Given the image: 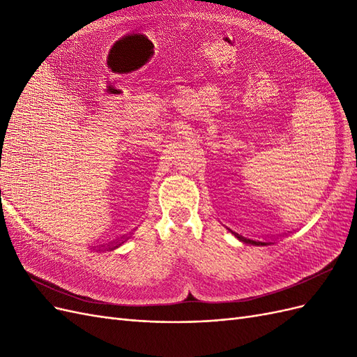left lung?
Masks as SVG:
<instances>
[{
	"label": "left lung",
	"instance_id": "obj_1",
	"mask_svg": "<svg viewBox=\"0 0 357 357\" xmlns=\"http://www.w3.org/2000/svg\"><path fill=\"white\" fill-rule=\"evenodd\" d=\"M228 231L235 236V238H238L241 243H244V244H252V245H269V244H273V241H268V240H265V241H261V240H252V238H247V236H243L241 234H236V232H234V231H231L229 228H228ZM274 240V238H273Z\"/></svg>",
	"mask_w": 357,
	"mask_h": 357
}]
</instances>
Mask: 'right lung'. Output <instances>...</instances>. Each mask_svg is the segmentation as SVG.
Instances as JSON below:
<instances>
[{
  "instance_id": "add662e5",
  "label": "right lung",
  "mask_w": 357,
  "mask_h": 357,
  "mask_svg": "<svg viewBox=\"0 0 357 357\" xmlns=\"http://www.w3.org/2000/svg\"><path fill=\"white\" fill-rule=\"evenodd\" d=\"M129 238V236H122V238L121 240H117V241H114V243H109V244H107V245H101L103 247L102 249L98 248V250H104V248H107V250H114V248H117V247H121L126 240ZM93 250H95V248H93Z\"/></svg>"
}]
</instances>
